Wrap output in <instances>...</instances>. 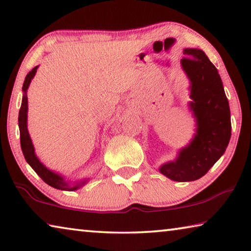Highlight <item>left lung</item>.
Here are the masks:
<instances>
[{
  "label": "left lung",
  "instance_id": "obj_1",
  "mask_svg": "<svg viewBox=\"0 0 251 251\" xmlns=\"http://www.w3.org/2000/svg\"><path fill=\"white\" fill-rule=\"evenodd\" d=\"M183 54L181 65L191 81L189 106L197 121V133L176 161L163 164L160 172L173 181L190 182L203 176L224 155L231 137V121L229 101L213 63L200 49L188 48Z\"/></svg>",
  "mask_w": 251,
  "mask_h": 251
}]
</instances>
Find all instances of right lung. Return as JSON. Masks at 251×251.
<instances>
[{"label": "right lung", "instance_id": "obj_1", "mask_svg": "<svg viewBox=\"0 0 251 251\" xmlns=\"http://www.w3.org/2000/svg\"><path fill=\"white\" fill-rule=\"evenodd\" d=\"M38 66L34 67V68L30 71L29 74L26 75L25 79V82H23V98H22V104L21 108L19 111V128H20V142H21V149L23 155H25V161L29 163V165L32 168L35 173L45 181L47 184L52 186L54 189L58 190H63V191H74L77 190L82 186L85 183L88 181V178H83L80 181H75L73 183V185H70V182H67L65 178L61 176H59L58 173H54L53 171H50L47 169L45 165L40 162L37 155L34 153V147L32 144V141H31L29 132H27V97H26V90L29 88V85L31 80H32L35 73H37Z\"/></svg>", "mask_w": 251, "mask_h": 251}]
</instances>
